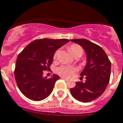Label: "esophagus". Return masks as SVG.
Wrapping results in <instances>:
<instances>
[{"label": "esophagus", "instance_id": "esophagus-1", "mask_svg": "<svg viewBox=\"0 0 123 123\" xmlns=\"http://www.w3.org/2000/svg\"><path fill=\"white\" fill-rule=\"evenodd\" d=\"M61 78H62V79H63V80H66V81H68V80H69V79H68V78H66V77H64V76H62Z\"/></svg>", "mask_w": 123, "mask_h": 123}]
</instances>
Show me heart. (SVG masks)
Listing matches in <instances>:
<instances>
[{
	"label": "heart",
	"mask_w": 123,
	"mask_h": 123,
	"mask_svg": "<svg viewBox=\"0 0 123 123\" xmlns=\"http://www.w3.org/2000/svg\"><path fill=\"white\" fill-rule=\"evenodd\" d=\"M69 50L70 52L71 53V54L73 55V56L74 57H81L82 55L83 52V50L80 46L76 44H73L69 47ZM59 54V51L55 52L54 54V59H55L57 57ZM76 68L72 66H63L57 69V73L59 74L60 75L64 76L66 77H71L74 75V74L75 73V72L76 71Z\"/></svg>",
	"instance_id": "1"
}]
</instances>
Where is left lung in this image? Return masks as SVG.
<instances>
[{"mask_svg":"<svg viewBox=\"0 0 123 123\" xmlns=\"http://www.w3.org/2000/svg\"><path fill=\"white\" fill-rule=\"evenodd\" d=\"M71 42L84 49L86 63L80 76H85V82H76L71 93L77 100L89 102L99 97L110 80L111 63L106 53L100 46L86 39H72Z\"/></svg>","mask_w":123,"mask_h":123,"instance_id":"8db88e82","label":"left lung"}]
</instances>
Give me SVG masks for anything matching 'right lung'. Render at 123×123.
<instances>
[{"instance_id":"1","label":"right lung","mask_w":123,"mask_h":123,"mask_svg":"<svg viewBox=\"0 0 123 123\" xmlns=\"http://www.w3.org/2000/svg\"><path fill=\"white\" fill-rule=\"evenodd\" d=\"M69 42L68 39H38L33 41L19 54L14 75L21 92L34 101L49 97L53 90L58 75L43 77V71L49 68L55 52Z\"/></svg>"}]
</instances>
